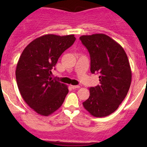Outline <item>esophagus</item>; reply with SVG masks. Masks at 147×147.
Listing matches in <instances>:
<instances>
[{
    "mask_svg": "<svg viewBox=\"0 0 147 147\" xmlns=\"http://www.w3.org/2000/svg\"><path fill=\"white\" fill-rule=\"evenodd\" d=\"M71 87H72V89H78L80 87L79 85H71Z\"/></svg>",
    "mask_w": 147,
    "mask_h": 147,
    "instance_id": "34e87169",
    "label": "esophagus"
}]
</instances>
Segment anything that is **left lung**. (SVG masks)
<instances>
[{
  "label": "left lung",
  "mask_w": 147,
  "mask_h": 147,
  "mask_svg": "<svg viewBox=\"0 0 147 147\" xmlns=\"http://www.w3.org/2000/svg\"><path fill=\"white\" fill-rule=\"evenodd\" d=\"M90 55V71L100 74V84L90 88L82 103L92 116L103 117L117 109L129 90L131 71L123 47L105 34L80 38Z\"/></svg>",
  "instance_id": "obj_1"
}]
</instances>
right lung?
<instances>
[{
  "instance_id": "1",
  "label": "right lung",
  "mask_w": 147,
  "mask_h": 147,
  "mask_svg": "<svg viewBox=\"0 0 147 147\" xmlns=\"http://www.w3.org/2000/svg\"><path fill=\"white\" fill-rule=\"evenodd\" d=\"M75 40L74 35H42L28 44L19 58L18 87L25 102L39 115L48 116L55 112L69 92L67 86L52 79V69Z\"/></svg>"
}]
</instances>
